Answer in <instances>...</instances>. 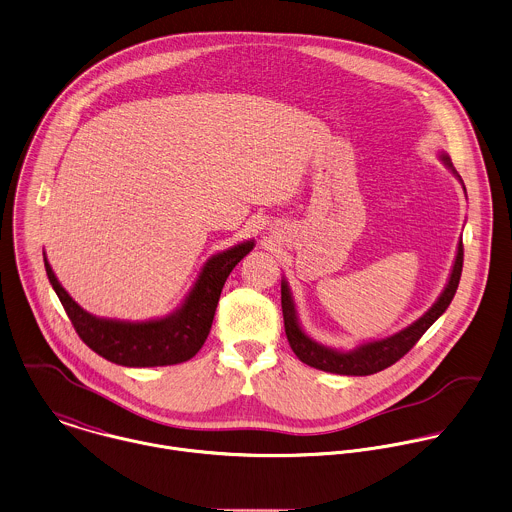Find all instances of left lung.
<instances>
[{
	"label": "left lung",
	"mask_w": 512,
	"mask_h": 512,
	"mask_svg": "<svg viewBox=\"0 0 512 512\" xmlns=\"http://www.w3.org/2000/svg\"><path fill=\"white\" fill-rule=\"evenodd\" d=\"M443 159L453 169V163L449 161V157L445 155ZM463 257H465V251H463V241H461L449 285L445 287L439 301L419 321H415L411 327L403 329L401 333H397L393 337L361 345V347H357L355 351H349V353H341V351L321 347L301 331V327L297 323V317H295V307H293L289 289H287L285 283H281V309H283V321H285V335H287V341H289L293 353L305 365L327 371V373H337V375L365 377V375H373V373H379V371L395 365L399 359H403L417 345V341L425 335V331L451 305V301L457 293L459 281H461Z\"/></svg>",
	"instance_id": "8db88e82"
}]
</instances>
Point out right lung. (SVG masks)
Returning <instances> with one entry per match:
<instances>
[{"label": "right lung", "instance_id": "right-lung-1", "mask_svg": "<svg viewBox=\"0 0 512 512\" xmlns=\"http://www.w3.org/2000/svg\"><path fill=\"white\" fill-rule=\"evenodd\" d=\"M251 249L253 241H247L215 255L205 265L185 305L173 317L147 323L107 321L85 313L59 285L47 259L43 261L49 283L75 333L91 351L123 367H163L189 361L203 347L211 331L221 289L233 267Z\"/></svg>", "mask_w": 512, "mask_h": 512}]
</instances>
